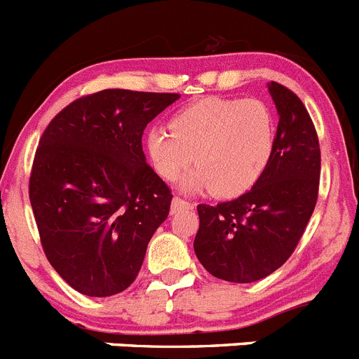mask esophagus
I'll use <instances>...</instances> for the list:
<instances>
[{
  "label": "esophagus",
  "instance_id": "1",
  "mask_svg": "<svg viewBox=\"0 0 359 359\" xmlns=\"http://www.w3.org/2000/svg\"><path fill=\"white\" fill-rule=\"evenodd\" d=\"M194 208V205L189 201H185V199L182 198H172V203H170V214H176V212L180 210H192Z\"/></svg>",
  "mask_w": 359,
  "mask_h": 359
}]
</instances>
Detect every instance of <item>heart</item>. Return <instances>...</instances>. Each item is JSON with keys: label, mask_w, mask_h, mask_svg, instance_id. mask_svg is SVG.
<instances>
[{"label": "heart", "mask_w": 359, "mask_h": 359, "mask_svg": "<svg viewBox=\"0 0 359 359\" xmlns=\"http://www.w3.org/2000/svg\"><path fill=\"white\" fill-rule=\"evenodd\" d=\"M169 129L149 131L145 152L165 182H174L194 156L198 169L183 182L190 192L212 189L217 198H239L259 182L273 152V116L261 98H201L177 111Z\"/></svg>", "instance_id": "obj_1"}]
</instances>
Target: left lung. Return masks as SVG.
Here are the masks:
<instances>
[{
    "instance_id": "8db88e82",
    "label": "left lung",
    "mask_w": 359,
    "mask_h": 359,
    "mask_svg": "<svg viewBox=\"0 0 359 359\" xmlns=\"http://www.w3.org/2000/svg\"><path fill=\"white\" fill-rule=\"evenodd\" d=\"M268 91L278 126L266 170L233 201L198 205L199 262L214 277L239 284L261 280L290 259L318 198L320 145L313 120L291 90L271 81Z\"/></svg>"
}]
</instances>
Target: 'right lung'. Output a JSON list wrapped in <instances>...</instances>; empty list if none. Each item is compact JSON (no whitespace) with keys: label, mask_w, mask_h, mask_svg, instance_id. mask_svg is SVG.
<instances>
[{"label":"right lung","mask_w":359,"mask_h":359,"mask_svg":"<svg viewBox=\"0 0 359 359\" xmlns=\"http://www.w3.org/2000/svg\"><path fill=\"white\" fill-rule=\"evenodd\" d=\"M177 93L104 90L48 123L30 176L44 255L86 297L128 290L170 208L169 187L145 161L147 123Z\"/></svg>","instance_id":"right-lung-1"}]
</instances>
